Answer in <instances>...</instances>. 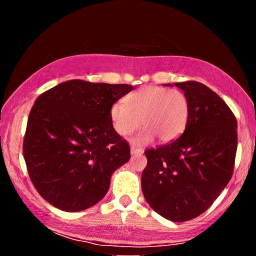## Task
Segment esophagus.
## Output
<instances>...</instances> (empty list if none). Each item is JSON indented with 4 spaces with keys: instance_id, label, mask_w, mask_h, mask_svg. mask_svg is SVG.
<instances>
[{
    "instance_id": "1",
    "label": "esophagus",
    "mask_w": 256,
    "mask_h": 256,
    "mask_svg": "<svg viewBox=\"0 0 256 256\" xmlns=\"http://www.w3.org/2000/svg\"><path fill=\"white\" fill-rule=\"evenodd\" d=\"M144 154V150L142 149H138L134 148V146H131V154L132 156H138V154Z\"/></svg>"
}]
</instances>
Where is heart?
<instances>
[{
    "label": "heart",
    "mask_w": 256,
    "mask_h": 256,
    "mask_svg": "<svg viewBox=\"0 0 256 256\" xmlns=\"http://www.w3.org/2000/svg\"><path fill=\"white\" fill-rule=\"evenodd\" d=\"M190 102L184 92L162 86H144L130 94L123 102H116L110 110L112 128L120 136H128L141 126L144 128L133 138V144H148L158 138L168 144L176 140L188 124Z\"/></svg>",
    "instance_id": "heart-1"
}]
</instances>
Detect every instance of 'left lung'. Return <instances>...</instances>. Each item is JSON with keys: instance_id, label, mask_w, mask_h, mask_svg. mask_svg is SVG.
<instances>
[{"instance_id": "left-lung-1", "label": "left lung", "mask_w": 256, "mask_h": 256, "mask_svg": "<svg viewBox=\"0 0 256 256\" xmlns=\"http://www.w3.org/2000/svg\"><path fill=\"white\" fill-rule=\"evenodd\" d=\"M174 86L188 99V124L175 141L146 151L148 164L141 188L158 214L184 222L209 209L230 180L237 120L227 104L206 86L196 81Z\"/></svg>"}]
</instances>
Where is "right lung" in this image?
<instances>
[{
  "instance_id": "obj_1",
  "label": "right lung",
  "mask_w": 256,
  "mask_h": 256,
  "mask_svg": "<svg viewBox=\"0 0 256 256\" xmlns=\"http://www.w3.org/2000/svg\"><path fill=\"white\" fill-rule=\"evenodd\" d=\"M130 84L68 80L47 90L30 110L24 157L38 193L60 210L88 209L106 196L110 177L131 157L110 110Z\"/></svg>"
}]
</instances>
